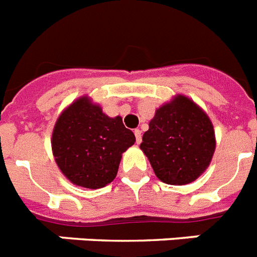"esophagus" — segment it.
<instances>
[{
	"mask_svg": "<svg viewBox=\"0 0 257 257\" xmlns=\"http://www.w3.org/2000/svg\"><path fill=\"white\" fill-rule=\"evenodd\" d=\"M134 134H135V138H137V143L139 144L142 142V131L139 128H137V130L134 131Z\"/></svg>",
	"mask_w": 257,
	"mask_h": 257,
	"instance_id": "34e87169",
	"label": "esophagus"
}]
</instances>
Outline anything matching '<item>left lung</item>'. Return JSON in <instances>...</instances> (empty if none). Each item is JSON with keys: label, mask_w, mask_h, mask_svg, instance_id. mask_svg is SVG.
<instances>
[{"label": "left lung", "mask_w": 257, "mask_h": 257, "mask_svg": "<svg viewBox=\"0 0 257 257\" xmlns=\"http://www.w3.org/2000/svg\"><path fill=\"white\" fill-rule=\"evenodd\" d=\"M148 126L141 150L160 181L185 185L206 171L215 151V133L209 115L193 99L175 95L156 109Z\"/></svg>", "instance_id": "left-lung-1"}]
</instances>
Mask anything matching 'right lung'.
<instances>
[{
	"label": "right lung",
	"instance_id": "add662e5",
	"mask_svg": "<svg viewBox=\"0 0 257 257\" xmlns=\"http://www.w3.org/2000/svg\"><path fill=\"white\" fill-rule=\"evenodd\" d=\"M134 143L135 135L124 127L122 118L106 115L88 95L61 111L51 138L61 173L86 189H99L113 181L122 154Z\"/></svg>",
	"mask_w": 257,
	"mask_h": 257
}]
</instances>
